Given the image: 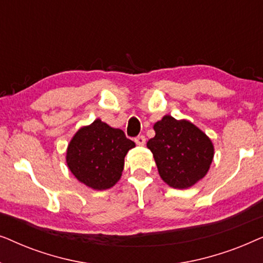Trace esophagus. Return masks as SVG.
Instances as JSON below:
<instances>
[{"label": "esophagus", "mask_w": 263, "mask_h": 263, "mask_svg": "<svg viewBox=\"0 0 263 263\" xmlns=\"http://www.w3.org/2000/svg\"><path fill=\"white\" fill-rule=\"evenodd\" d=\"M135 143L136 145H139V146H143L146 143V139H145V136L143 135H139L138 138H135Z\"/></svg>", "instance_id": "esophagus-1"}]
</instances>
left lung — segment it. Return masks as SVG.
<instances>
[{
    "label": "left lung",
    "mask_w": 263,
    "mask_h": 263,
    "mask_svg": "<svg viewBox=\"0 0 263 263\" xmlns=\"http://www.w3.org/2000/svg\"><path fill=\"white\" fill-rule=\"evenodd\" d=\"M156 136L147 147L153 153L160 178L175 189H188L210 170L214 157L212 140L186 120L165 115L153 125Z\"/></svg>",
    "instance_id": "8db88e82"
}]
</instances>
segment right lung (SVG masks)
I'll list each match as a JSON object with an SVG mask.
<instances>
[{"instance_id":"obj_1","label":"right lung","mask_w":263,"mask_h":263,"mask_svg":"<svg viewBox=\"0 0 263 263\" xmlns=\"http://www.w3.org/2000/svg\"><path fill=\"white\" fill-rule=\"evenodd\" d=\"M134 147L135 142L125 138L123 130L97 118L71 138L66 163L82 184L95 190H106L120 181L124 157Z\"/></svg>"}]
</instances>
